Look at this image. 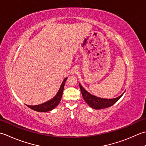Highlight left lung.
Returning <instances> with one entry per match:
<instances>
[{
	"label": "left lung",
	"instance_id": "8db88e82",
	"mask_svg": "<svg viewBox=\"0 0 146 146\" xmlns=\"http://www.w3.org/2000/svg\"><path fill=\"white\" fill-rule=\"evenodd\" d=\"M80 90H81L82 97L84 98L85 102L88 104V105L92 108L96 110H100L112 106L113 105L117 102L120 98L124 94L123 93L120 96H118L117 98H113V99H106V98H102L100 97L95 96L94 95L90 94L89 92L86 91L85 89L82 87L80 83H79Z\"/></svg>",
	"mask_w": 146,
	"mask_h": 146
}]
</instances>
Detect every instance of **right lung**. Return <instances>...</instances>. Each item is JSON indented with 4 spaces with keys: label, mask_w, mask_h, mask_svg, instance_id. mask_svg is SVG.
I'll return each mask as SVG.
<instances>
[{
    "label": "right lung",
    "mask_w": 146,
    "mask_h": 146,
    "mask_svg": "<svg viewBox=\"0 0 146 146\" xmlns=\"http://www.w3.org/2000/svg\"><path fill=\"white\" fill-rule=\"evenodd\" d=\"M67 79V77H65L63 82H62L60 89H59V90L58 91L57 93H56V94L52 98V99L45 103L40 104V105L34 106H29L28 105H26L27 106L28 108L38 112H46L52 110L54 109L56 106H58L59 103L60 102L62 96V93H63L64 85L65 84V81H66Z\"/></svg>",
    "instance_id": "obj_1"
}]
</instances>
